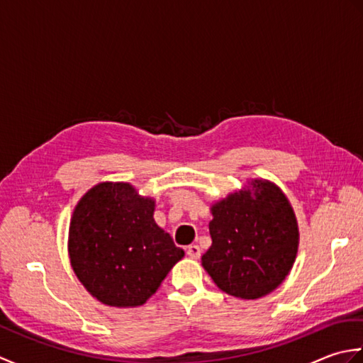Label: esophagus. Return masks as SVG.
<instances>
[{"instance_id":"1","label":"esophagus","mask_w":363,"mask_h":363,"mask_svg":"<svg viewBox=\"0 0 363 363\" xmlns=\"http://www.w3.org/2000/svg\"><path fill=\"white\" fill-rule=\"evenodd\" d=\"M186 252H187V256L191 259H199V256H201V248H199L198 245H189Z\"/></svg>"}]
</instances>
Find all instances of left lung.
Listing matches in <instances>:
<instances>
[{
    "label": "left lung",
    "instance_id": "8db88e82",
    "mask_svg": "<svg viewBox=\"0 0 363 363\" xmlns=\"http://www.w3.org/2000/svg\"><path fill=\"white\" fill-rule=\"evenodd\" d=\"M212 207V246L203 267L228 295L256 299L279 287L298 251V225L289 199L274 184L251 182Z\"/></svg>",
    "mask_w": 363,
    "mask_h": 363
}]
</instances>
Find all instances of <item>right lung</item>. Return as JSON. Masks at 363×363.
<instances>
[{"mask_svg": "<svg viewBox=\"0 0 363 363\" xmlns=\"http://www.w3.org/2000/svg\"><path fill=\"white\" fill-rule=\"evenodd\" d=\"M152 213V199L125 182L99 184L76 206L68 240L72 267L101 303L142 306L184 257Z\"/></svg>", "mask_w": 363, "mask_h": 363, "instance_id": "obj_1", "label": "right lung"}]
</instances>
